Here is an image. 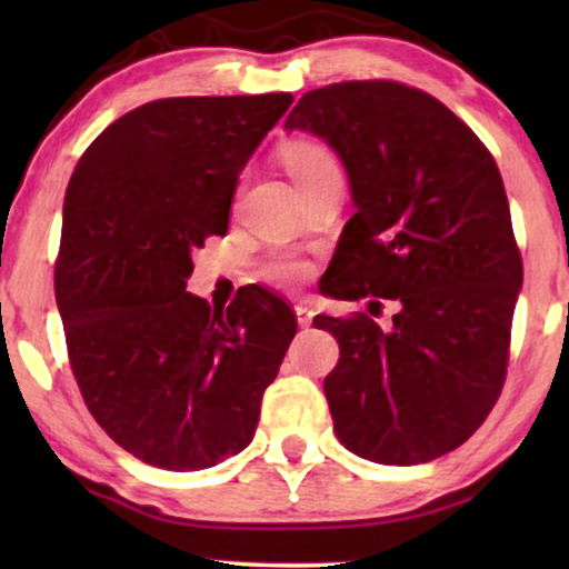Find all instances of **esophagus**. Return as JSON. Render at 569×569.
<instances>
[{
  "instance_id": "esophagus-1",
  "label": "esophagus",
  "mask_w": 569,
  "mask_h": 569,
  "mask_svg": "<svg viewBox=\"0 0 569 569\" xmlns=\"http://www.w3.org/2000/svg\"><path fill=\"white\" fill-rule=\"evenodd\" d=\"M295 316H298V323L300 326H310V323H313L316 310L310 308L308 302H300V306H295Z\"/></svg>"
}]
</instances>
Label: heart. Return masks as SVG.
<instances>
[{
  "mask_svg": "<svg viewBox=\"0 0 569 569\" xmlns=\"http://www.w3.org/2000/svg\"><path fill=\"white\" fill-rule=\"evenodd\" d=\"M284 166H287V170H290V176L295 178V183L298 186L310 181V178L321 176V173H329V170H339L333 154L326 150V147L316 144V142H298V144L287 147ZM306 271H308V267L298 259H277L269 267V277L274 279V282L295 284L306 277Z\"/></svg>",
  "mask_w": 569,
  "mask_h": 569,
  "instance_id": "heart-1",
  "label": "heart"
}]
</instances>
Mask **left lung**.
<instances>
[{
  "label": "left lung",
  "mask_w": 569,
  "mask_h": 569,
  "mask_svg": "<svg viewBox=\"0 0 569 569\" xmlns=\"http://www.w3.org/2000/svg\"><path fill=\"white\" fill-rule=\"evenodd\" d=\"M284 129L323 139L349 178L331 295L399 302L386 331L362 313L316 316L339 345L323 380L333 432L386 466L450 453L502 391L523 287L495 158L450 108L399 82L306 92Z\"/></svg>",
  "instance_id": "obj_1"
}]
</instances>
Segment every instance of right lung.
Listing matches in <instances>:
<instances>
[{
	"label": "right lung",
	"instance_id": "obj_1",
	"mask_svg": "<svg viewBox=\"0 0 569 569\" xmlns=\"http://www.w3.org/2000/svg\"><path fill=\"white\" fill-rule=\"evenodd\" d=\"M290 92L166 98L113 121L64 197L57 306L90 415L139 461L199 471L253 440L298 331L259 284L228 310L186 292L193 251L224 236L246 162Z\"/></svg>",
	"mask_w": 569,
	"mask_h": 569
}]
</instances>
